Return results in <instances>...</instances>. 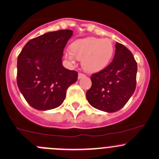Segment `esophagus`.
I'll return each mask as SVG.
<instances>
[{"mask_svg": "<svg viewBox=\"0 0 159 159\" xmlns=\"http://www.w3.org/2000/svg\"><path fill=\"white\" fill-rule=\"evenodd\" d=\"M84 76H85V75H84V74L81 73V72H80V73H78V79H80V78H83V77H84Z\"/></svg>", "mask_w": 159, "mask_h": 159, "instance_id": "obj_1", "label": "esophagus"}]
</instances>
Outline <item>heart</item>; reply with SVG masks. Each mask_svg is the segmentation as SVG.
Wrapping results in <instances>:
<instances>
[{
    "mask_svg": "<svg viewBox=\"0 0 159 159\" xmlns=\"http://www.w3.org/2000/svg\"><path fill=\"white\" fill-rule=\"evenodd\" d=\"M114 53V46L109 39L88 37L75 41L70 50L64 53L69 62L75 64L81 60V65L86 71L94 73L104 69L110 62Z\"/></svg>",
    "mask_w": 159,
    "mask_h": 159,
    "instance_id": "heart-1",
    "label": "heart"
}]
</instances>
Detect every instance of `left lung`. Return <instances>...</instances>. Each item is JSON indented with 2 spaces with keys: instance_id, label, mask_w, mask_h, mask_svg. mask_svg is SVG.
Listing matches in <instances>:
<instances>
[{
  "instance_id": "8db88e82",
  "label": "left lung",
  "mask_w": 159,
  "mask_h": 159,
  "mask_svg": "<svg viewBox=\"0 0 159 159\" xmlns=\"http://www.w3.org/2000/svg\"><path fill=\"white\" fill-rule=\"evenodd\" d=\"M138 65L131 52L116 43L112 62L91 77L92 87L86 92L89 104L107 112L120 110L136 89Z\"/></svg>"
}]
</instances>
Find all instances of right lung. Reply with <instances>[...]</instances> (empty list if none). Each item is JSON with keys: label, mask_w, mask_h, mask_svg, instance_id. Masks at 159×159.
Returning <instances> with one entry per match:
<instances>
[{"label": "right lung", "mask_w": 159, "mask_h": 159, "mask_svg": "<svg viewBox=\"0 0 159 159\" xmlns=\"http://www.w3.org/2000/svg\"><path fill=\"white\" fill-rule=\"evenodd\" d=\"M73 32H47L29 40L18 57L17 84L34 109H55L65 99L67 89L78 80V72L62 65L64 49Z\"/></svg>", "instance_id": "obj_1"}]
</instances>
